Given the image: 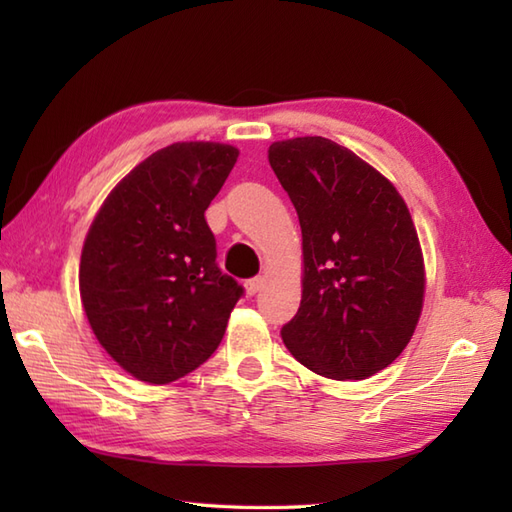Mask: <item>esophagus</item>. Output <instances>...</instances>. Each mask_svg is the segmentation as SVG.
Listing matches in <instances>:
<instances>
[{"mask_svg":"<svg viewBox=\"0 0 512 512\" xmlns=\"http://www.w3.org/2000/svg\"><path fill=\"white\" fill-rule=\"evenodd\" d=\"M262 286H264V277H253V279H246V284H244V288H246V295H257L259 290H262Z\"/></svg>","mask_w":512,"mask_h":512,"instance_id":"obj_1","label":"esophagus"}]
</instances>
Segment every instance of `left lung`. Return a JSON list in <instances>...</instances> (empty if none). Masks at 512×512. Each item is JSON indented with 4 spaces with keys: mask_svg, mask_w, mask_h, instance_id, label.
I'll return each instance as SVG.
<instances>
[{
    "mask_svg": "<svg viewBox=\"0 0 512 512\" xmlns=\"http://www.w3.org/2000/svg\"><path fill=\"white\" fill-rule=\"evenodd\" d=\"M268 160L303 235L301 306L281 339L314 374L374 376L405 350L422 310L424 264L407 204L323 136L279 140Z\"/></svg>",
    "mask_w": 512,
    "mask_h": 512,
    "instance_id": "8db88e82",
    "label": "left lung"
}]
</instances>
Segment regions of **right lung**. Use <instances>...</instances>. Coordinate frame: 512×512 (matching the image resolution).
I'll use <instances>...</instances> for the list:
<instances>
[{
  "label": "right lung",
  "mask_w": 512,
  "mask_h": 512,
  "mask_svg": "<svg viewBox=\"0 0 512 512\" xmlns=\"http://www.w3.org/2000/svg\"><path fill=\"white\" fill-rule=\"evenodd\" d=\"M237 156L220 143L156 151L116 184L85 237V317L105 352L145 383L165 385L200 367L244 295L217 266L204 217Z\"/></svg>",
  "instance_id": "obj_1"
}]
</instances>
